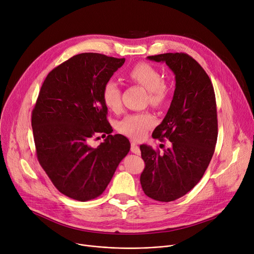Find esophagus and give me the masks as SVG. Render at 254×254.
I'll return each mask as SVG.
<instances>
[{"mask_svg": "<svg viewBox=\"0 0 254 254\" xmlns=\"http://www.w3.org/2000/svg\"><path fill=\"white\" fill-rule=\"evenodd\" d=\"M131 151L135 154H140V148L136 145L134 142H131Z\"/></svg>", "mask_w": 254, "mask_h": 254, "instance_id": "obj_1", "label": "esophagus"}]
</instances>
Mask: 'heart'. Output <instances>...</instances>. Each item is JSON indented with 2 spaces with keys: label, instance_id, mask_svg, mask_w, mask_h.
<instances>
[{
  "label": "heart",
  "instance_id": "b5f03b06",
  "mask_svg": "<svg viewBox=\"0 0 254 254\" xmlns=\"http://www.w3.org/2000/svg\"><path fill=\"white\" fill-rule=\"evenodd\" d=\"M126 76L129 80L142 85L148 90V100L153 107H159L165 103L169 89L162 79L160 71L147 63H138L131 67ZM104 104L112 111L121 108V88L118 82L109 80L105 83L102 91ZM154 124V118L150 113H134L125 116L117 125L118 130L133 139H141L146 131Z\"/></svg>",
  "mask_w": 254,
  "mask_h": 254
}]
</instances>
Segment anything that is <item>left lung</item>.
I'll return each instance as SVG.
<instances>
[{
  "mask_svg": "<svg viewBox=\"0 0 254 254\" xmlns=\"http://www.w3.org/2000/svg\"><path fill=\"white\" fill-rule=\"evenodd\" d=\"M147 59L165 62L176 79L169 111L152 132L153 138L169 139L172 146L161 154L140 145L142 190L154 200L169 202L196 185L210 163L218 138L216 95L208 75L189 55L167 53Z\"/></svg>",
  "mask_w": 254,
  "mask_h": 254,
  "instance_id": "8db88e82",
  "label": "left lung"
}]
</instances>
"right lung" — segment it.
<instances>
[{
	"label": "right lung",
	"mask_w": 254,
	"mask_h": 254,
	"mask_svg": "<svg viewBox=\"0 0 254 254\" xmlns=\"http://www.w3.org/2000/svg\"><path fill=\"white\" fill-rule=\"evenodd\" d=\"M124 58L82 53L54 68L46 77L31 114L38 163L66 196L87 201L105 191L130 150L121 134L112 135L102 91ZM95 132L108 134L96 149Z\"/></svg>",
	"instance_id": "obj_1"
}]
</instances>
